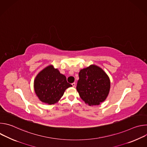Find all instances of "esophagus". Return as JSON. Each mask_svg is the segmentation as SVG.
<instances>
[{
	"instance_id": "obj_1",
	"label": "esophagus",
	"mask_w": 147,
	"mask_h": 147,
	"mask_svg": "<svg viewBox=\"0 0 147 147\" xmlns=\"http://www.w3.org/2000/svg\"><path fill=\"white\" fill-rule=\"evenodd\" d=\"M71 85H72V86H73V87H76V83H75V82L72 83V84H71Z\"/></svg>"
}]
</instances>
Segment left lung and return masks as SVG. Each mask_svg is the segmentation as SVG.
Masks as SVG:
<instances>
[{
  "mask_svg": "<svg viewBox=\"0 0 147 147\" xmlns=\"http://www.w3.org/2000/svg\"><path fill=\"white\" fill-rule=\"evenodd\" d=\"M77 91L80 98L89 106L99 105L105 100L111 88L108 74L100 67L91 65L80 70Z\"/></svg>",
  "mask_w": 147,
  "mask_h": 147,
  "instance_id": "obj_1",
  "label": "left lung"
}]
</instances>
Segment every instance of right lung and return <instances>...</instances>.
Wrapping results in <instances>:
<instances>
[{"label": "right lung", "instance_id": "obj_1", "mask_svg": "<svg viewBox=\"0 0 147 147\" xmlns=\"http://www.w3.org/2000/svg\"><path fill=\"white\" fill-rule=\"evenodd\" d=\"M65 75L50 65L42 70L35 77L34 89L39 100L48 105L57 103L65 90L71 87Z\"/></svg>", "mask_w": 147, "mask_h": 147}]
</instances>
